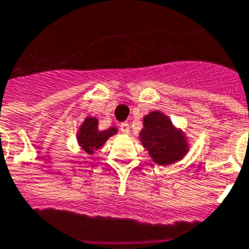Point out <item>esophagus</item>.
I'll return each mask as SVG.
<instances>
[{"label": "esophagus", "mask_w": 249, "mask_h": 249, "mask_svg": "<svg viewBox=\"0 0 249 249\" xmlns=\"http://www.w3.org/2000/svg\"><path fill=\"white\" fill-rule=\"evenodd\" d=\"M120 130H121L124 135L129 133V124H128V123H121V124H120Z\"/></svg>", "instance_id": "obj_1"}]
</instances>
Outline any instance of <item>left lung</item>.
Segmentation results:
<instances>
[{
  "label": "left lung",
  "instance_id": "obj_1",
  "mask_svg": "<svg viewBox=\"0 0 249 249\" xmlns=\"http://www.w3.org/2000/svg\"><path fill=\"white\" fill-rule=\"evenodd\" d=\"M144 128L140 130L141 144L153 162L171 165L180 161L189 151L187 136L172 124L167 114L153 110L144 117Z\"/></svg>",
  "mask_w": 249,
  "mask_h": 249
}]
</instances>
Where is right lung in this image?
Wrapping results in <instances>:
<instances>
[{
    "label": "right lung",
    "mask_w": 249,
    "mask_h": 249,
    "mask_svg": "<svg viewBox=\"0 0 249 249\" xmlns=\"http://www.w3.org/2000/svg\"><path fill=\"white\" fill-rule=\"evenodd\" d=\"M117 133V129L112 126L109 129H98V120L96 117H85L81 126L77 132V142L81 146L82 151L88 155H93L107 142L109 137Z\"/></svg>",
    "instance_id": "obj_1"
}]
</instances>
